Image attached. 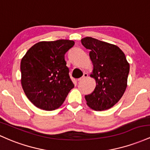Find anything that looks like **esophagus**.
Wrapping results in <instances>:
<instances>
[{"label":"esophagus","mask_w":150,"mask_h":150,"mask_svg":"<svg viewBox=\"0 0 150 150\" xmlns=\"http://www.w3.org/2000/svg\"><path fill=\"white\" fill-rule=\"evenodd\" d=\"M88 74H87V73H84L83 75V76L81 77L80 79H79L78 81H81L84 80V79H86L87 77H88Z\"/></svg>","instance_id":"34e87169"}]
</instances>
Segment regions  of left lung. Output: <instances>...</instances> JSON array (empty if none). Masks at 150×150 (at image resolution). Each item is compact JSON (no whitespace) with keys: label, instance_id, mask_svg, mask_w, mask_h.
Returning <instances> with one entry per match:
<instances>
[{"label":"left lung","instance_id":"1","mask_svg":"<svg viewBox=\"0 0 150 150\" xmlns=\"http://www.w3.org/2000/svg\"><path fill=\"white\" fill-rule=\"evenodd\" d=\"M81 43L90 50L93 64V74L96 86L85 96L87 105L95 110L110 108L120 100L127 87L129 64L118 47L95 38L86 37Z\"/></svg>","mask_w":150,"mask_h":150}]
</instances>
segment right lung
I'll return each mask as SVG.
<instances>
[{
	"instance_id": "right-lung-1",
	"label": "right lung",
	"mask_w": 150,
	"mask_h": 150,
	"mask_svg": "<svg viewBox=\"0 0 150 150\" xmlns=\"http://www.w3.org/2000/svg\"><path fill=\"white\" fill-rule=\"evenodd\" d=\"M74 42H40L29 49L21 63V83L25 95L36 107L53 110L62 105L74 84L64 54Z\"/></svg>"
}]
</instances>
